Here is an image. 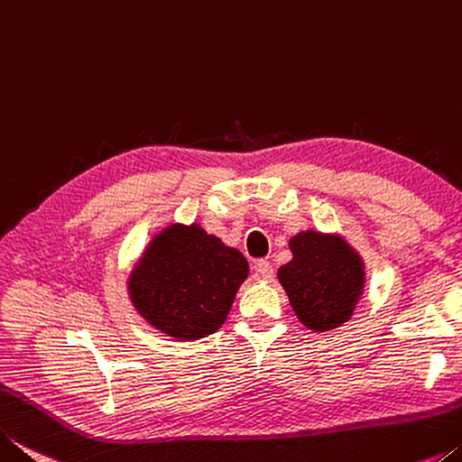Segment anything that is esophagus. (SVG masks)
<instances>
[{
	"label": "esophagus",
	"instance_id": "esophagus-1",
	"mask_svg": "<svg viewBox=\"0 0 462 462\" xmlns=\"http://www.w3.org/2000/svg\"><path fill=\"white\" fill-rule=\"evenodd\" d=\"M255 274H258L262 281H272L274 278V268H272V263L268 260H258L255 262Z\"/></svg>",
	"mask_w": 462,
	"mask_h": 462
}]
</instances>
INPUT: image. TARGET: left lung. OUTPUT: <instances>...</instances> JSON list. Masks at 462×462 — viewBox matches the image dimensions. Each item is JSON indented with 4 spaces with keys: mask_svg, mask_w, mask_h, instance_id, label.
Segmentation results:
<instances>
[{
    "mask_svg": "<svg viewBox=\"0 0 462 462\" xmlns=\"http://www.w3.org/2000/svg\"><path fill=\"white\" fill-rule=\"evenodd\" d=\"M292 260L278 270L291 305L309 329L342 325L362 292L358 255L339 239L307 231L291 239Z\"/></svg>",
    "mask_w": 462,
    "mask_h": 462,
    "instance_id": "obj_1",
    "label": "left lung"
}]
</instances>
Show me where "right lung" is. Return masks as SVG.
<instances>
[{
  "instance_id": "obj_1",
  "label": "right lung",
  "mask_w": 462,
  "mask_h": 462,
  "mask_svg": "<svg viewBox=\"0 0 462 462\" xmlns=\"http://www.w3.org/2000/svg\"><path fill=\"white\" fill-rule=\"evenodd\" d=\"M247 276L237 249L199 225H171L153 239L131 276L137 311L180 339L207 337L221 328Z\"/></svg>"
}]
</instances>
